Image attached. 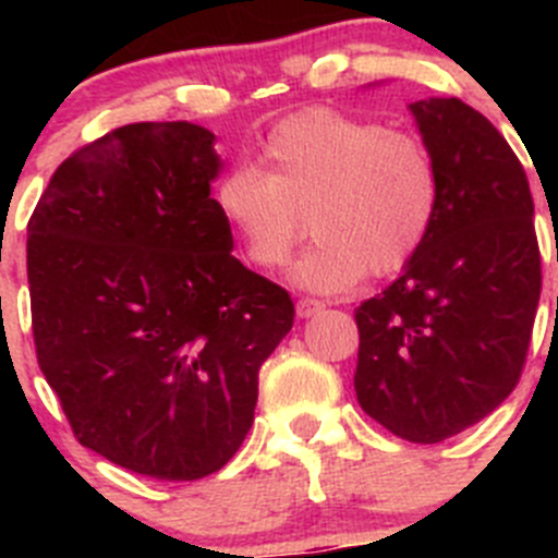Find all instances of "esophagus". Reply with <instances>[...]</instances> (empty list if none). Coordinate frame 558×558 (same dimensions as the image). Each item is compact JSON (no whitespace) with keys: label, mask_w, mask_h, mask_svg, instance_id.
<instances>
[{"label":"esophagus","mask_w":558,"mask_h":558,"mask_svg":"<svg viewBox=\"0 0 558 558\" xmlns=\"http://www.w3.org/2000/svg\"><path fill=\"white\" fill-rule=\"evenodd\" d=\"M324 307V302L313 300V296H300V300H296V315H300V318H311V315L320 313Z\"/></svg>","instance_id":"1"}]
</instances>
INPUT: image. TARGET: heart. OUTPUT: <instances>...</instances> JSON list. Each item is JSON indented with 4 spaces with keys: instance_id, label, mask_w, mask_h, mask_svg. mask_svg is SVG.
Returning <instances> with one entry per match:
<instances>
[{
    "instance_id": "b5f03b06",
    "label": "heart",
    "mask_w": 558,
    "mask_h": 558,
    "mask_svg": "<svg viewBox=\"0 0 558 558\" xmlns=\"http://www.w3.org/2000/svg\"><path fill=\"white\" fill-rule=\"evenodd\" d=\"M262 170L232 167L216 183V210L256 269L294 267L313 291L351 289L364 272H399L415 258L440 210V170L429 145L404 129L315 107L264 137Z\"/></svg>"
}]
</instances>
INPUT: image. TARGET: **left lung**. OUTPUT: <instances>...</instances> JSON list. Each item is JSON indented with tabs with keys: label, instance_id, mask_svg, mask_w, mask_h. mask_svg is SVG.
<instances>
[{
	"label": "left lung",
	"instance_id": "1",
	"mask_svg": "<svg viewBox=\"0 0 558 558\" xmlns=\"http://www.w3.org/2000/svg\"><path fill=\"white\" fill-rule=\"evenodd\" d=\"M410 110L440 170V210L402 278L353 313V386L369 418L429 446L521 380L543 269L526 172L497 126L459 99Z\"/></svg>",
	"mask_w": 558,
	"mask_h": 558
}]
</instances>
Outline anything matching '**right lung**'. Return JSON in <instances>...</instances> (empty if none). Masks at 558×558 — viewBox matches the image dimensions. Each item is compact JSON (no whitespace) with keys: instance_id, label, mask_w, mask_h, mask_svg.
<instances>
[{"instance_id":"add662e5","label":"right lung","mask_w":558,"mask_h":558,"mask_svg":"<svg viewBox=\"0 0 558 558\" xmlns=\"http://www.w3.org/2000/svg\"><path fill=\"white\" fill-rule=\"evenodd\" d=\"M213 143L189 121L112 129L61 161L29 218L39 369L81 446L156 481L238 453L294 326L289 291L232 256Z\"/></svg>"}]
</instances>
